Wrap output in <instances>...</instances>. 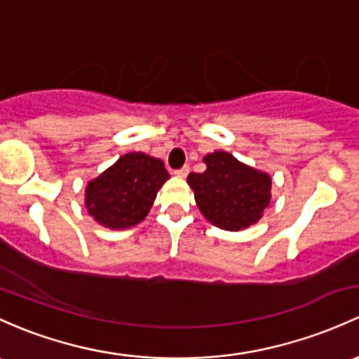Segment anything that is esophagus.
<instances>
[{
	"label": "esophagus",
	"instance_id": "esophagus-1",
	"mask_svg": "<svg viewBox=\"0 0 359 359\" xmlns=\"http://www.w3.org/2000/svg\"><path fill=\"white\" fill-rule=\"evenodd\" d=\"M173 173H175L177 177H180V179H184V177H187V173H189V167H187V165H186V167L175 170V172H173Z\"/></svg>",
	"mask_w": 359,
	"mask_h": 359
}]
</instances>
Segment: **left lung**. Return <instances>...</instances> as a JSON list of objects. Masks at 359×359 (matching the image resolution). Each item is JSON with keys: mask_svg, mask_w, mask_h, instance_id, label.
<instances>
[{"mask_svg": "<svg viewBox=\"0 0 359 359\" xmlns=\"http://www.w3.org/2000/svg\"><path fill=\"white\" fill-rule=\"evenodd\" d=\"M203 161L205 172L187 177L203 217L224 230H243L256 224L271 198L269 173L241 163L225 151L206 154Z\"/></svg>", "mask_w": 359, "mask_h": 359, "instance_id": "8db88e82", "label": "left lung"}]
</instances>
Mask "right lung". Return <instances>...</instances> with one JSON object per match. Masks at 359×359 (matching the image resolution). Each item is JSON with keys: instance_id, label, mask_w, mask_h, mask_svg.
<instances>
[{"instance_id": "right-lung-1", "label": "right lung", "mask_w": 359, "mask_h": 359, "mask_svg": "<svg viewBox=\"0 0 359 359\" xmlns=\"http://www.w3.org/2000/svg\"><path fill=\"white\" fill-rule=\"evenodd\" d=\"M170 179L163 161L144 153H127L86 187V208L103 227L137 225Z\"/></svg>"}]
</instances>
